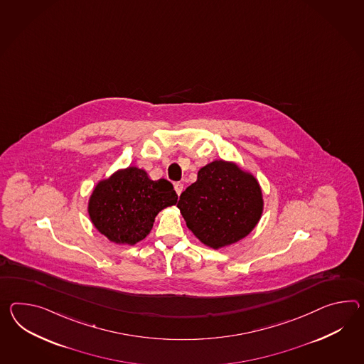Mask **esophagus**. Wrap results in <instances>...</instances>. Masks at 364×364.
<instances>
[{
    "instance_id": "1",
    "label": "esophagus",
    "mask_w": 364,
    "mask_h": 364,
    "mask_svg": "<svg viewBox=\"0 0 364 364\" xmlns=\"http://www.w3.org/2000/svg\"><path fill=\"white\" fill-rule=\"evenodd\" d=\"M183 189H184V186H183L181 183H175V191H176V193H178V196L181 195Z\"/></svg>"
}]
</instances>
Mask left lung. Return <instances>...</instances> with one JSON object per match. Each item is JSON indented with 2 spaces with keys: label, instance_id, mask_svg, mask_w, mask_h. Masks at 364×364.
<instances>
[{
  "label": "left lung",
  "instance_id": "obj_1",
  "mask_svg": "<svg viewBox=\"0 0 364 364\" xmlns=\"http://www.w3.org/2000/svg\"><path fill=\"white\" fill-rule=\"evenodd\" d=\"M178 208L196 237L217 250L245 238L257 226L263 197L251 173L234 163L214 160L180 195Z\"/></svg>",
  "mask_w": 364,
  "mask_h": 364
}]
</instances>
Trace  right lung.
Instances as JSON below:
<instances>
[{
	"label": "right lung",
	"instance_id": "1",
	"mask_svg": "<svg viewBox=\"0 0 364 364\" xmlns=\"http://www.w3.org/2000/svg\"><path fill=\"white\" fill-rule=\"evenodd\" d=\"M176 203L178 195L168 180L154 181L146 171L129 167L98 183L88 212L107 240L135 245L147 237L160 210Z\"/></svg>",
	"mask_w": 364,
	"mask_h": 364
}]
</instances>
